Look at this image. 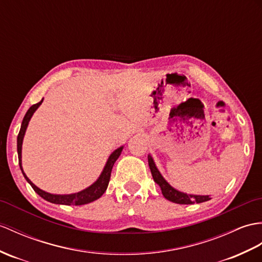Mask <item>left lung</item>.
Wrapping results in <instances>:
<instances>
[{"mask_svg":"<svg viewBox=\"0 0 262 262\" xmlns=\"http://www.w3.org/2000/svg\"><path fill=\"white\" fill-rule=\"evenodd\" d=\"M148 165L150 168L151 175H153L154 182L161 187L164 198L171 201V202L178 204H193L206 202V201L211 200L210 195H194V194H186L184 192L176 190L172 185H169L168 182L164 179L163 175L160 173L159 168L156 167L153 157L150 155H148Z\"/></svg>","mask_w":262,"mask_h":262,"instance_id":"1","label":"left lung"}]
</instances>
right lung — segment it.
I'll return each mask as SVG.
<instances>
[{
    "mask_svg": "<svg viewBox=\"0 0 262 262\" xmlns=\"http://www.w3.org/2000/svg\"><path fill=\"white\" fill-rule=\"evenodd\" d=\"M43 101L42 99L40 102L35 103V105H32L31 107L29 108V111L27 112L26 116H24L22 124H21V128L19 132V135H17V155H19V165L22 171V174L24 176V179L28 181V183L32 186L33 190L35 191V193H38L39 195L45 199L48 202H51L54 204H63V205H83V204H88L90 202H94L97 199H99L105 191L107 190V186L109 183V180H111V174H112V169L115 162L117 161L118 157L121 154V150H123L124 146H120L117 149H115L113 153L111 154V156L108 157V160L106 162V165L103 167L101 174L99 175V178L96 180V182H94L93 184L90 186H88L84 190L77 192V193H72V194H51L48 193L43 190H41L36 185H34L31 181L29 180L28 176L26 175V173L23 172L22 168V144H23V138L24 135H26V130L28 128L29 121L31 119V117L33 116L34 112L36 109L39 108V106Z\"/></svg>",
    "mask_w": 262,
    "mask_h": 262,
    "instance_id": "1",
    "label": "right lung"
}]
</instances>
